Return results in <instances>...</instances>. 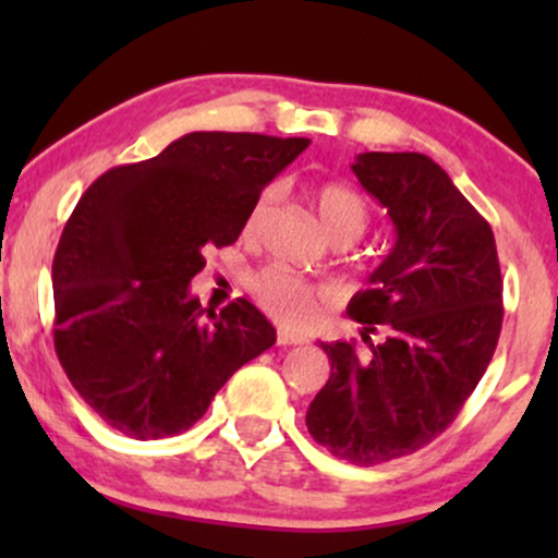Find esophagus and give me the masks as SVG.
Wrapping results in <instances>:
<instances>
[{
	"mask_svg": "<svg viewBox=\"0 0 558 558\" xmlns=\"http://www.w3.org/2000/svg\"><path fill=\"white\" fill-rule=\"evenodd\" d=\"M278 343H280V345H301V343H304V338H301V336H291V332L280 330V332H278Z\"/></svg>",
	"mask_w": 558,
	"mask_h": 558,
	"instance_id": "34e87169",
	"label": "esophagus"
}]
</instances>
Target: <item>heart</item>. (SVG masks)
<instances>
[{
  "instance_id": "obj_1",
  "label": "heart",
  "mask_w": 558,
  "mask_h": 558,
  "mask_svg": "<svg viewBox=\"0 0 558 558\" xmlns=\"http://www.w3.org/2000/svg\"><path fill=\"white\" fill-rule=\"evenodd\" d=\"M278 196V189H267L257 202H254L252 213L246 220V233H252L259 226L270 204ZM315 207L319 220L328 233L338 243L356 241L369 226V204L360 191L343 183H325L315 191ZM248 291L257 299L262 310L270 315L275 323L283 328L304 330L317 323L323 310L328 306L330 291L325 286L310 283V280L299 278V275L288 272L286 267L270 265L262 267L248 278Z\"/></svg>"
}]
</instances>
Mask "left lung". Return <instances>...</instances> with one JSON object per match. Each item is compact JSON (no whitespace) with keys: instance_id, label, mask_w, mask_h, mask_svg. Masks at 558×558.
Returning <instances> with one entry per match:
<instances>
[{"instance_id":"obj_1","label":"left lung","mask_w":558,"mask_h":558,"mask_svg":"<svg viewBox=\"0 0 558 558\" xmlns=\"http://www.w3.org/2000/svg\"><path fill=\"white\" fill-rule=\"evenodd\" d=\"M351 170L388 209L396 243L345 310L369 351L319 343L330 377L306 427L332 457L375 466L457 420L501 336L504 280L490 226L430 157L364 151ZM377 329L387 338L373 344Z\"/></svg>"}]
</instances>
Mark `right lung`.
I'll list each match as a JSON object with an SVG mask.
<instances>
[{"label":"right lung","mask_w":558,"mask_h":558,"mask_svg":"<svg viewBox=\"0 0 558 558\" xmlns=\"http://www.w3.org/2000/svg\"><path fill=\"white\" fill-rule=\"evenodd\" d=\"M310 138L196 131L107 170L75 204L52 262L54 349L107 425L155 440L189 430L235 369L275 343L246 299L204 312L191 278L239 241L262 189Z\"/></svg>","instance_id":"obj_1"}]
</instances>
